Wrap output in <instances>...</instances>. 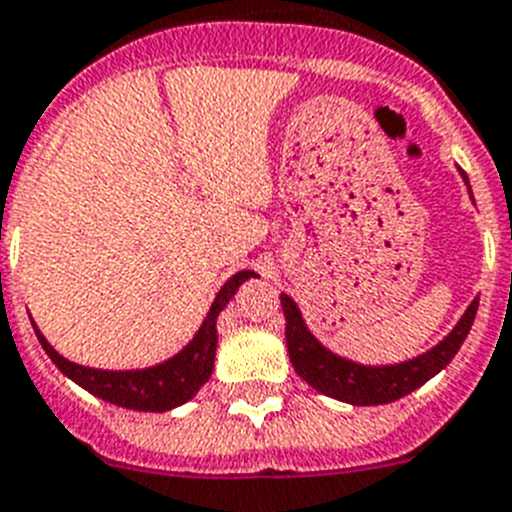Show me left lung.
I'll use <instances>...</instances> for the list:
<instances>
[{
    "label": "left lung",
    "instance_id": "1",
    "mask_svg": "<svg viewBox=\"0 0 512 512\" xmlns=\"http://www.w3.org/2000/svg\"><path fill=\"white\" fill-rule=\"evenodd\" d=\"M459 175L471 193L466 172L459 170ZM471 201H474V195H471ZM281 304L283 317H286L288 355H291L293 368H296L301 379L311 389H317L319 394L355 404V407H371V404H389L407 397V394L420 389L425 381L433 379L435 373H441L453 361V355L459 353L466 335H469L471 324H474V317H477L479 296L466 306L456 327L438 345H433L430 350L417 355V358L402 363H389V366H366V363L350 361V358L332 353L306 327L301 309L288 293H281Z\"/></svg>",
    "mask_w": 512,
    "mask_h": 512
}]
</instances>
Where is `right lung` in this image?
I'll use <instances>...</instances> for the list:
<instances>
[{
    "mask_svg": "<svg viewBox=\"0 0 512 512\" xmlns=\"http://www.w3.org/2000/svg\"><path fill=\"white\" fill-rule=\"evenodd\" d=\"M250 278H257L255 270H239L237 275H231L229 281L221 286V291L216 293V299H213L211 309H208L206 319L198 327L193 340L180 353H175L167 361L149 368L108 371V368H90L71 363L69 358H64L43 337V332L38 330V324L33 319L30 322H33L35 335L41 340L48 358L56 363V368L64 373L66 379H71L74 384H79L82 389L95 394L102 402L118 404V407H126V410L167 412L180 407V404L190 402L198 394V389L211 379L213 358H216V342H219L216 319L226 309V304L234 299V293L239 291V286L244 281H250Z\"/></svg>",
    "mask_w": 512,
    "mask_h": 512,
    "instance_id": "add662e5",
    "label": "right lung"
}]
</instances>
